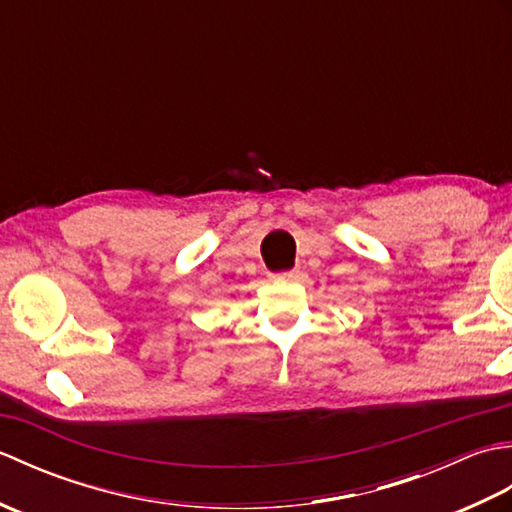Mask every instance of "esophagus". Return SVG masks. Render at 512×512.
Here are the masks:
<instances>
[{
	"instance_id": "1",
	"label": "esophagus",
	"mask_w": 512,
	"mask_h": 512,
	"mask_svg": "<svg viewBox=\"0 0 512 512\" xmlns=\"http://www.w3.org/2000/svg\"><path fill=\"white\" fill-rule=\"evenodd\" d=\"M275 279H286V281H295L299 277V270H286V273H279V275H273Z\"/></svg>"
}]
</instances>
